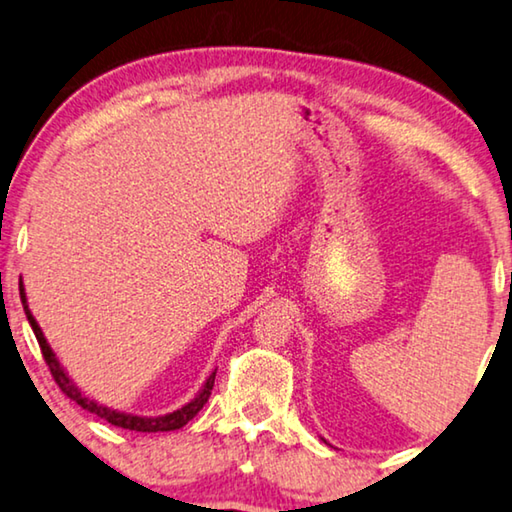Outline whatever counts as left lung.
<instances>
[{
  "label": "left lung",
  "instance_id": "1",
  "mask_svg": "<svg viewBox=\"0 0 512 512\" xmlns=\"http://www.w3.org/2000/svg\"><path fill=\"white\" fill-rule=\"evenodd\" d=\"M510 283H512V277H510Z\"/></svg>",
  "mask_w": 512,
  "mask_h": 512
}]
</instances>
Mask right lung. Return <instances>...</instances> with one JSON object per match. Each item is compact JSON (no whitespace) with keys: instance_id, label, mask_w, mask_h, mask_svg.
I'll return each instance as SVG.
<instances>
[{"instance_id":"add662e5","label":"right lung","mask_w":512,"mask_h":512,"mask_svg":"<svg viewBox=\"0 0 512 512\" xmlns=\"http://www.w3.org/2000/svg\"><path fill=\"white\" fill-rule=\"evenodd\" d=\"M20 300H22V306H25V313H27V320L31 329H34V334L38 338V345H41V352H43V359L45 364L50 366V373L54 377V382L59 384V389L66 393V396L70 400H75L77 405L84 407L86 412L96 414L100 416L102 421L112 423V426L116 428H125V430H135V432H169V430H178L183 428L187 421H192L196 414H199L203 410V405L208 403L210 398V391L212 387H215V373L212 371L210 377L206 380V384H203L201 391L196 393V396L190 400V403L180 407V410L176 412H169V414H162V416H137V414H128V412H119V410H112V407L107 405H100L98 400H93L86 396V393L77 387V384L70 380L68 373L64 371V366L59 364L57 355H54L50 343H47V338L43 334V329L38 327V322L34 318V313L29 311V304H27V293H25V286H22L20 281Z\"/></svg>"}]
</instances>
